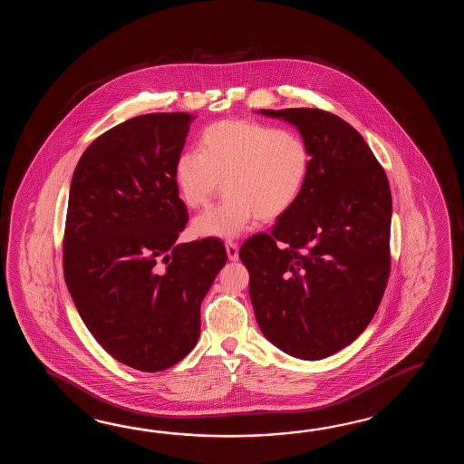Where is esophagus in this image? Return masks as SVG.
<instances>
[{"mask_svg": "<svg viewBox=\"0 0 464 464\" xmlns=\"http://www.w3.org/2000/svg\"><path fill=\"white\" fill-rule=\"evenodd\" d=\"M226 248H227V256L228 260H237L238 258V244L234 242V240H227V244H226Z\"/></svg>", "mask_w": 464, "mask_h": 464, "instance_id": "1", "label": "esophagus"}]
</instances>
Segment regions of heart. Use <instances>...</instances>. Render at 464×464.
I'll use <instances>...</instances> for the list:
<instances>
[{
    "mask_svg": "<svg viewBox=\"0 0 464 464\" xmlns=\"http://www.w3.org/2000/svg\"><path fill=\"white\" fill-rule=\"evenodd\" d=\"M312 166L305 138L250 119H224L198 136V150L182 152L174 180L188 208H208L222 180L226 196L218 208L198 216V237L230 238L256 218L272 222L295 206Z\"/></svg>",
    "mask_w": 464,
    "mask_h": 464,
    "instance_id": "b5f03b06",
    "label": "heart"
}]
</instances>
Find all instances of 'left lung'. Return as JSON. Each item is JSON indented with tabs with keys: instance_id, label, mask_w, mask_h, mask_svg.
<instances>
[{
	"instance_id": "1",
	"label": "left lung",
	"mask_w": 464,
	"mask_h": 464,
	"mask_svg": "<svg viewBox=\"0 0 464 464\" xmlns=\"http://www.w3.org/2000/svg\"><path fill=\"white\" fill-rule=\"evenodd\" d=\"M305 138L312 166L295 206L240 246L256 324L288 355L322 360L355 342L390 276L392 192L356 129L320 109H260Z\"/></svg>"
}]
</instances>
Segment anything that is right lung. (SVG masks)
Returning a JSON list of instances; mask_svg holds the SVG:
<instances>
[{"label":"right lung","mask_w":464,"mask_h":464,"mask_svg":"<svg viewBox=\"0 0 464 464\" xmlns=\"http://www.w3.org/2000/svg\"><path fill=\"white\" fill-rule=\"evenodd\" d=\"M194 119L156 112L121 122L91 142L71 180L63 266L72 302L109 355L148 373L196 346L200 304L227 262L214 237L176 244L188 208L174 164Z\"/></svg>","instance_id":"add662e5"}]
</instances>
